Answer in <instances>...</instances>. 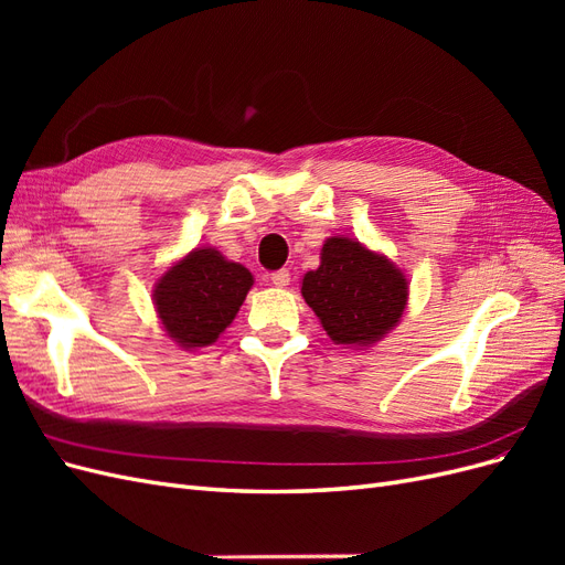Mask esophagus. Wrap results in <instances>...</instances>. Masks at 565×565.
Listing matches in <instances>:
<instances>
[{"instance_id": "esophagus-1", "label": "esophagus", "mask_w": 565, "mask_h": 565, "mask_svg": "<svg viewBox=\"0 0 565 565\" xmlns=\"http://www.w3.org/2000/svg\"><path fill=\"white\" fill-rule=\"evenodd\" d=\"M270 282L276 285V287H287L289 285V270H285V268H280V270H276L270 276Z\"/></svg>"}]
</instances>
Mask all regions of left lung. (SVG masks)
<instances>
[{
	"mask_svg": "<svg viewBox=\"0 0 565 565\" xmlns=\"http://www.w3.org/2000/svg\"><path fill=\"white\" fill-rule=\"evenodd\" d=\"M403 270L353 237H328L320 266L301 280V297L334 344L372 347L396 328L407 306Z\"/></svg>",
	"mask_w": 565,
	"mask_h": 565,
	"instance_id": "obj_1",
	"label": "left lung"
}]
</instances>
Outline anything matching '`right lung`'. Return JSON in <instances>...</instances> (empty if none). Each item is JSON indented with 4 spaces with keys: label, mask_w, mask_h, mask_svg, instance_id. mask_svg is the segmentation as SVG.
Here are the masks:
<instances>
[{
    "label": "right lung",
    "mask_w": 565,
    "mask_h": 565,
    "mask_svg": "<svg viewBox=\"0 0 565 565\" xmlns=\"http://www.w3.org/2000/svg\"><path fill=\"white\" fill-rule=\"evenodd\" d=\"M252 273L214 247H195L169 266L152 289L167 337L181 349L210 347L241 311Z\"/></svg>",
    "instance_id": "right-lung-1"
}]
</instances>
